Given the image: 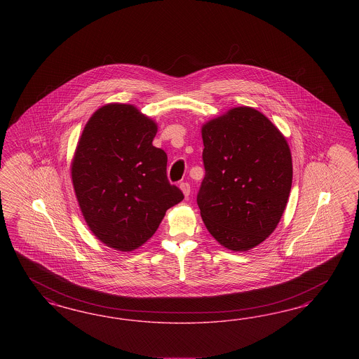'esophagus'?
Masks as SVG:
<instances>
[{"mask_svg": "<svg viewBox=\"0 0 359 359\" xmlns=\"http://www.w3.org/2000/svg\"><path fill=\"white\" fill-rule=\"evenodd\" d=\"M180 189L183 191V194H184L185 197H188L189 194H191V185H189V183H187V182L180 184Z\"/></svg>", "mask_w": 359, "mask_h": 359, "instance_id": "1", "label": "esophagus"}]
</instances>
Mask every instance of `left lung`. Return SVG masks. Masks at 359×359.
<instances>
[{
    "label": "left lung",
    "mask_w": 359,
    "mask_h": 359,
    "mask_svg": "<svg viewBox=\"0 0 359 359\" xmlns=\"http://www.w3.org/2000/svg\"><path fill=\"white\" fill-rule=\"evenodd\" d=\"M205 176L197 205L209 233L233 251L250 250L279 224L292 185L288 143L271 121L241 107L203 126Z\"/></svg>",
    "instance_id": "8db88e82"
}]
</instances>
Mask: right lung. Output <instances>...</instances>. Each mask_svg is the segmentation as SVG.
<instances>
[{"label": "right lung", "mask_w": 359, "mask_h": 359, "mask_svg": "<svg viewBox=\"0 0 359 359\" xmlns=\"http://www.w3.org/2000/svg\"><path fill=\"white\" fill-rule=\"evenodd\" d=\"M154 121L126 104L95 111L72 162V183L92 233L109 248L131 251L151 238L183 192L168 182L167 154L152 146Z\"/></svg>", "instance_id": "right-lung-1"}]
</instances>
